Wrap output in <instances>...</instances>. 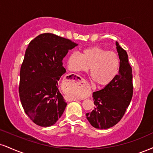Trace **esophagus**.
<instances>
[{
	"label": "esophagus",
	"instance_id": "1",
	"mask_svg": "<svg viewBox=\"0 0 153 153\" xmlns=\"http://www.w3.org/2000/svg\"><path fill=\"white\" fill-rule=\"evenodd\" d=\"M78 100V99H74V100H73L75 101V100Z\"/></svg>",
	"mask_w": 153,
	"mask_h": 153
}]
</instances>
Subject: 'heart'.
Segmentation results:
<instances>
[{
    "label": "heart",
    "mask_w": 153,
    "mask_h": 153,
    "mask_svg": "<svg viewBox=\"0 0 153 153\" xmlns=\"http://www.w3.org/2000/svg\"><path fill=\"white\" fill-rule=\"evenodd\" d=\"M67 65L73 72L87 71L90 67V75L94 83L97 86H105L116 77L120 60L115 52L93 46L82 50L81 54L72 53L68 58Z\"/></svg>",
    "instance_id": "obj_1"
}]
</instances>
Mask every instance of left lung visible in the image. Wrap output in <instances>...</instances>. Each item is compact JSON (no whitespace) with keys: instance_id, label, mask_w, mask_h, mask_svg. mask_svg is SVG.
I'll list each match as a JSON object with an SVG mask.
<instances>
[{"instance_id":"obj_1","label":"left lung","mask_w":153,"mask_h":153,"mask_svg":"<svg viewBox=\"0 0 153 153\" xmlns=\"http://www.w3.org/2000/svg\"><path fill=\"white\" fill-rule=\"evenodd\" d=\"M120 58L118 74L110 83L93 93L94 109L86 113L91 126L97 129H108L116 125L129 106L133 93L132 68L127 52L116 42Z\"/></svg>"}]
</instances>
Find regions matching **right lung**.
<instances>
[{"label": "right lung", "instance_id": "add662e5", "mask_svg": "<svg viewBox=\"0 0 153 153\" xmlns=\"http://www.w3.org/2000/svg\"><path fill=\"white\" fill-rule=\"evenodd\" d=\"M78 44L50 33L31 40L20 72L19 95L24 111L41 127L54 125L67 103L58 89V80L66 72L62 59Z\"/></svg>", "mask_w": 153, "mask_h": 153}]
</instances>
